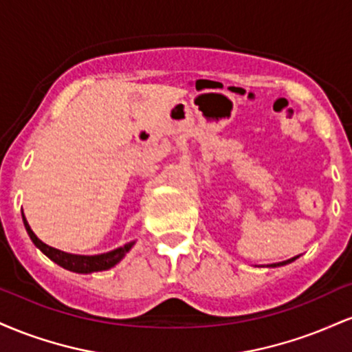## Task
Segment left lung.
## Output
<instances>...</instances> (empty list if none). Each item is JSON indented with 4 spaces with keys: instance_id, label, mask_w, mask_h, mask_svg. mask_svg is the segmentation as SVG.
Masks as SVG:
<instances>
[{
    "instance_id": "8db88e82",
    "label": "left lung",
    "mask_w": 352,
    "mask_h": 352,
    "mask_svg": "<svg viewBox=\"0 0 352 352\" xmlns=\"http://www.w3.org/2000/svg\"><path fill=\"white\" fill-rule=\"evenodd\" d=\"M296 258H300V256H293V258H289V260L280 261V263H273V265H270V266H272V268H276V266H285V265H288V263H293V261L296 260Z\"/></svg>"
}]
</instances>
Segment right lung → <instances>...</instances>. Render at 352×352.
Masks as SVG:
<instances>
[{"mask_svg": "<svg viewBox=\"0 0 352 352\" xmlns=\"http://www.w3.org/2000/svg\"><path fill=\"white\" fill-rule=\"evenodd\" d=\"M23 223L24 228H26L28 235H30L31 241L36 245V248H39L41 252L50 258L51 261H54L56 265L63 266L64 270H69V272L87 274V273H96V272H106V270H111L112 266H116L120 260L131 252L132 246L135 245V241H129L124 246H119V248L112 250V252L100 253V254H74V253H66L60 252L58 248H52V246L46 245L44 241L39 240L38 236L34 235V232L31 230L30 223H28L26 217L23 213Z\"/></svg>", "mask_w": 352, "mask_h": 352, "instance_id": "right-lung-1", "label": "right lung"}]
</instances>
